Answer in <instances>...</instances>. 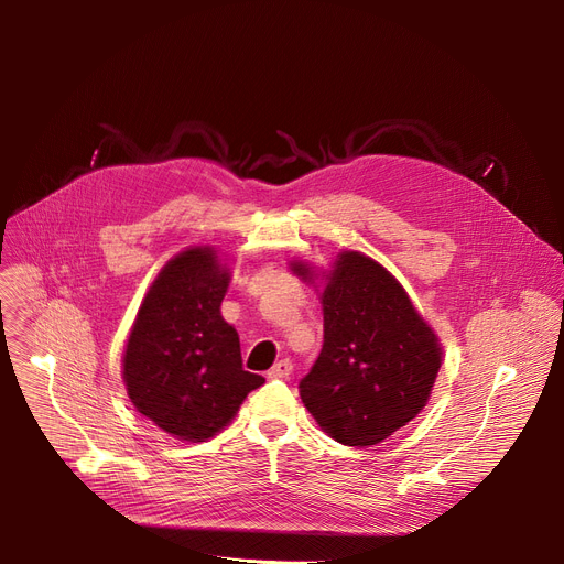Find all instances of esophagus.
Masks as SVG:
<instances>
[{"label":"esophagus","mask_w":564,"mask_h":564,"mask_svg":"<svg viewBox=\"0 0 564 564\" xmlns=\"http://www.w3.org/2000/svg\"><path fill=\"white\" fill-rule=\"evenodd\" d=\"M292 370H294L292 361H290V359H281V361H276V364L268 370V377H270V379H288V377L292 375Z\"/></svg>","instance_id":"34e87169"}]
</instances>
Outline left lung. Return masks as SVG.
<instances>
[{
  "instance_id": "8db88e82",
  "label": "left lung",
  "mask_w": 564,
  "mask_h": 564,
  "mask_svg": "<svg viewBox=\"0 0 564 564\" xmlns=\"http://www.w3.org/2000/svg\"><path fill=\"white\" fill-rule=\"evenodd\" d=\"M321 301L324 348L299 381L301 399L337 442L372 446L426 406L442 364L437 339L401 285L359 252L339 257Z\"/></svg>"
}]
</instances>
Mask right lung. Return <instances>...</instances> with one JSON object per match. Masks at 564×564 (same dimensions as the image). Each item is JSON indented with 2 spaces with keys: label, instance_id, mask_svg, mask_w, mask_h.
<instances>
[{
  "label": "right lung",
  "instance_id": "right-lung-1",
  "mask_svg": "<svg viewBox=\"0 0 564 564\" xmlns=\"http://www.w3.org/2000/svg\"><path fill=\"white\" fill-rule=\"evenodd\" d=\"M229 274L212 250H187L151 285L124 352L138 413L165 433L205 442L265 379L243 370L236 330L220 316Z\"/></svg>",
  "mask_w": 564,
  "mask_h": 564
}]
</instances>
